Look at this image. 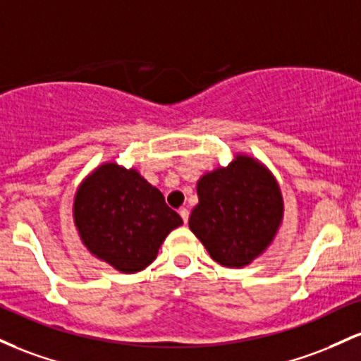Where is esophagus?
I'll return each instance as SVG.
<instances>
[{"mask_svg": "<svg viewBox=\"0 0 361 361\" xmlns=\"http://www.w3.org/2000/svg\"><path fill=\"white\" fill-rule=\"evenodd\" d=\"M179 214H180L182 221H184V224H188V220H189V209H188V208H180V209H179Z\"/></svg>", "mask_w": 361, "mask_h": 361, "instance_id": "obj_1", "label": "esophagus"}]
</instances>
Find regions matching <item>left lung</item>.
I'll return each instance as SVG.
<instances>
[{
  "instance_id": "8db88e82",
  "label": "left lung",
  "mask_w": 361,
  "mask_h": 361,
  "mask_svg": "<svg viewBox=\"0 0 361 361\" xmlns=\"http://www.w3.org/2000/svg\"><path fill=\"white\" fill-rule=\"evenodd\" d=\"M189 228L218 264L242 268L273 240L281 224V192L273 176L249 157L202 176Z\"/></svg>"
}]
</instances>
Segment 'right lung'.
<instances>
[{"mask_svg":"<svg viewBox=\"0 0 361 361\" xmlns=\"http://www.w3.org/2000/svg\"><path fill=\"white\" fill-rule=\"evenodd\" d=\"M75 224L92 254L123 273H137L152 264L182 218L136 170L105 164L80 185Z\"/></svg>","mask_w":361,"mask_h":361,"instance_id":"add662e5","label":"right lung"}]
</instances>
